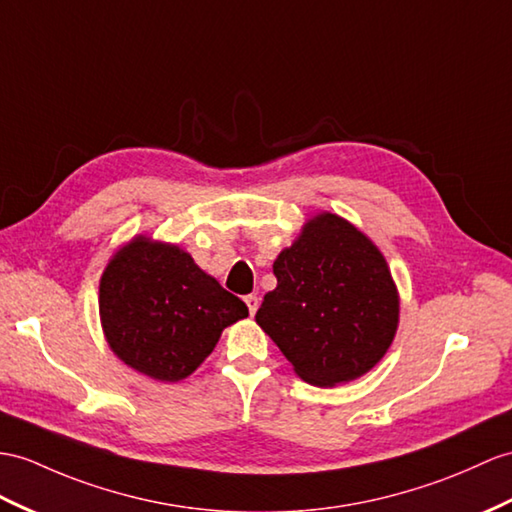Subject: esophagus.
<instances>
[{
    "instance_id": "1",
    "label": "esophagus",
    "mask_w": 512,
    "mask_h": 512,
    "mask_svg": "<svg viewBox=\"0 0 512 512\" xmlns=\"http://www.w3.org/2000/svg\"><path fill=\"white\" fill-rule=\"evenodd\" d=\"M245 304H247V308H249V315H256L260 299H258L256 295H247V297H245Z\"/></svg>"
}]
</instances>
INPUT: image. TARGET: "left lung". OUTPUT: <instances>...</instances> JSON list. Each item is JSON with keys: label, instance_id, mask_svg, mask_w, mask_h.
<instances>
[{"label": "left lung", "instance_id": "left-lung-1", "mask_svg": "<svg viewBox=\"0 0 512 512\" xmlns=\"http://www.w3.org/2000/svg\"><path fill=\"white\" fill-rule=\"evenodd\" d=\"M278 286L256 323L308 384L365 376L393 343L400 295L380 249L350 221L321 213L273 263Z\"/></svg>", "mask_w": 512, "mask_h": 512}]
</instances>
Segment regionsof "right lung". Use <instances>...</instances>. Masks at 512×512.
<instances>
[{"label":"right lung","instance_id":"obj_1","mask_svg":"<svg viewBox=\"0 0 512 512\" xmlns=\"http://www.w3.org/2000/svg\"><path fill=\"white\" fill-rule=\"evenodd\" d=\"M239 297L171 243L134 236L99 280V319L110 350L158 382H178L215 350L223 328L245 319Z\"/></svg>","mask_w":512,"mask_h":512}]
</instances>
